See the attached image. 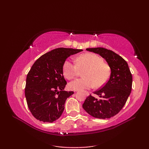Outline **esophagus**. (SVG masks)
<instances>
[{
    "mask_svg": "<svg viewBox=\"0 0 149 149\" xmlns=\"http://www.w3.org/2000/svg\"><path fill=\"white\" fill-rule=\"evenodd\" d=\"M85 93H86V96H88V95H89V93H88V92H86Z\"/></svg>",
    "mask_w": 149,
    "mask_h": 149,
    "instance_id": "esophagus-1",
    "label": "esophagus"
}]
</instances>
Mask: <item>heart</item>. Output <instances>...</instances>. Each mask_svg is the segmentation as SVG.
Returning <instances> with one entry per match:
<instances>
[{
    "label": "heart",
    "mask_w": 149,
    "mask_h": 149,
    "mask_svg": "<svg viewBox=\"0 0 149 149\" xmlns=\"http://www.w3.org/2000/svg\"><path fill=\"white\" fill-rule=\"evenodd\" d=\"M74 63L66 60L63 66L65 77L72 79L79 74L80 70L83 72V78L77 79L68 84L70 90L81 91L95 87L103 86L109 79L111 70L109 65L104 62L103 59L94 53H85L79 56Z\"/></svg>",
    "instance_id": "obj_1"
}]
</instances>
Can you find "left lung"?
<instances>
[{"label": "left lung", "mask_w": 149, "mask_h": 149, "mask_svg": "<svg viewBox=\"0 0 149 149\" xmlns=\"http://www.w3.org/2000/svg\"><path fill=\"white\" fill-rule=\"evenodd\" d=\"M106 59L111 68L109 81L94 93L99 97L88 96L83 109L95 118L106 119L118 114L124 106L131 92L132 77L127 63L112 50L102 47L86 49Z\"/></svg>", "instance_id": "left-lung-1"}]
</instances>
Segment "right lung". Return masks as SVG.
<instances>
[{
    "label": "right lung",
    "mask_w": 149,
    "mask_h": 149,
    "mask_svg": "<svg viewBox=\"0 0 149 149\" xmlns=\"http://www.w3.org/2000/svg\"><path fill=\"white\" fill-rule=\"evenodd\" d=\"M81 51L58 48L34 62L27 75L25 95L30 111L37 120L51 123L62 115L66 100L74 94V91L63 90L67 83L63 66L69 56Z\"/></svg>",
    "instance_id": "1"
}]
</instances>
